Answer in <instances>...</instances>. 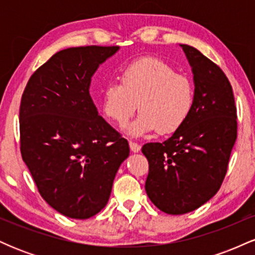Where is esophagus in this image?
I'll return each instance as SVG.
<instances>
[{
	"label": "esophagus",
	"mask_w": 255,
	"mask_h": 255,
	"mask_svg": "<svg viewBox=\"0 0 255 255\" xmlns=\"http://www.w3.org/2000/svg\"><path fill=\"white\" fill-rule=\"evenodd\" d=\"M129 147H130V151L134 152V153H137V152L140 151V145L136 144V142H133V141H129Z\"/></svg>",
	"instance_id": "obj_1"
}]
</instances>
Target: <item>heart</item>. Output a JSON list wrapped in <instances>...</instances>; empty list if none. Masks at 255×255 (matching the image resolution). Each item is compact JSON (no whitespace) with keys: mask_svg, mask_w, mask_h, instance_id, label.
<instances>
[{"mask_svg":"<svg viewBox=\"0 0 255 255\" xmlns=\"http://www.w3.org/2000/svg\"><path fill=\"white\" fill-rule=\"evenodd\" d=\"M119 83L102 91L101 110L111 122L122 127L136 109L137 118L126 128L131 137L158 130L171 134L180 129L194 107V87L184 75L156 57H142L126 64Z\"/></svg>","mask_w":255,"mask_h":255,"instance_id":"heart-1","label":"heart"}]
</instances>
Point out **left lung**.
<instances>
[{"mask_svg": "<svg viewBox=\"0 0 255 255\" xmlns=\"http://www.w3.org/2000/svg\"><path fill=\"white\" fill-rule=\"evenodd\" d=\"M192 68L194 107L189 119L163 142H148L145 191L160 211L183 215L218 192L238 136L231 85L221 68L198 49L180 44Z\"/></svg>", "mask_w": 255, "mask_h": 255, "instance_id": "obj_1", "label": "left lung"}]
</instances>
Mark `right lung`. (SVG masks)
<instances>
[{
  "mask_svg": "<svg viewBox=\"0 0 255 255\" xmlns=\"http://www.w3.org/2000/svg\"><path fill=\"white\" fill-rule=\"evenodd\" d=\"M120 46L56 52L32 74L20 104L21 156L44 200L61 215L87 219L110 198L125 137L98 115L91 79Z\"/></svg>",
  "mask_w": 255,
  "mask_h": 255,
  "instance_id": "add662e5",
  "label": "right lung"
}]
</instances>
